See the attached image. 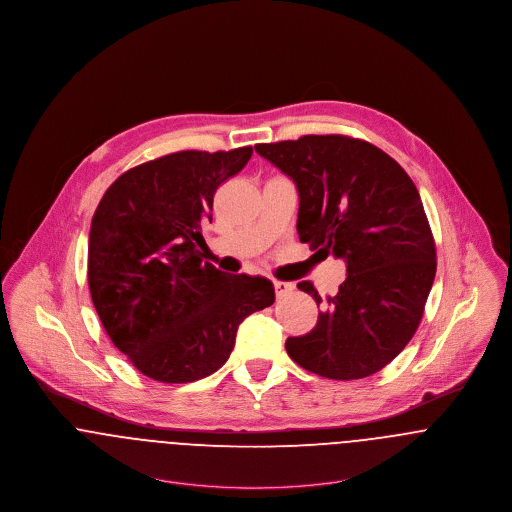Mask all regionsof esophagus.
I'll use <instances>...</instances> for the list:
<instances>
[{"mask_svg":"<svg viewBox=\"0 0 512 512\" xmlns=\"http://www.w3.org/2000/svg\"><path fill=\"white\" fill-rule=\"evenodd\" d=\"M274 292L278 298H284V296H290L294 292V284L292 282H282V280H274Z\"/></svg>","mask_w":512,"mask_h":512,"instance_id":"34e87169","label":"esophagus"}]
</instances>
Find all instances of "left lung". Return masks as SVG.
Wrapping results in <instances>:
<instances>
[{
    "label": "left lung",
    "mask_w": 512,
    "mask_h": 512,
    "mask_svg": "<svg viewBox=\"0 0 512 512\" xmlns=\"http://www.w3.org/2000/svg\"><path fill=\"white\" fill-rule=\"evenodd\" d=\"M255 151L296 183L300 241L321 259H344L348 272L315 329L286 340L288 356L336 381L377 373L418 331L437 271L414 181L387 152L346 135H303ZM298 288L323 303L313 282Z\"/></svg>",
    "instance_id": "left-lung-1"
}]
</instances>
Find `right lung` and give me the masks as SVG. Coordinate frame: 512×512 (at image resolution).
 <instances>
[{"label":"right lung","instance_id":"add662e5","mask_svg":"<svg viewBox=\"0 0 512 512\" xmlns=\"http://www.w3.org/2000/svg\"><path fill=\"white\" fill-rule=\"evenodd\" d=\"M251 154L160 156L121 174L92 216L94 309L114 346L154 381L209 377L230 358L241 321L274 303L271 280L220 272L201 253L218 185Z\"/></svg>","mask_w":512,"mask_h":512}]
</instances>
